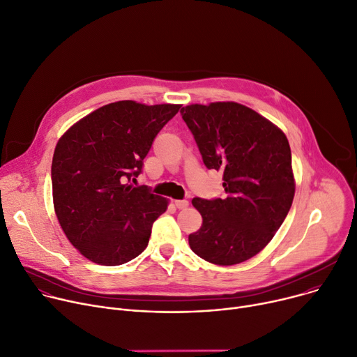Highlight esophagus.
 Here are the masks:
<instances>
[{
	"instance_id": "obj_1",
	"label": "esophagus",
	"mask_w": 357,
	"mask_h": 357,
	"mask_svg": "<svg viewBox=\"0 0 357 357\" xmlns=\"http://www.w3.org/2000/svg\"><path fill=\"white\" fill-rule=\"evenodd\" d=\"M174 204H175V206L178 209H183V208H186L189 205V202L186 199H176V201H174Z\"/></svg>"
}]
</instances>
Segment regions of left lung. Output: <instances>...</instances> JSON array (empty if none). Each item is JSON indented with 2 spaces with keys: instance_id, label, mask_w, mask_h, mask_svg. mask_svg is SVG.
<instances>
[{
  "instance_id": "8db88e82",
  "label": "left lung",
  "mask_w": 357,
  "mask_h": 357,
  "mask_svg": "<svg viewBox=\"0 0 357 357\" xmlns=\"http://www.w3.org/2000/svg\"><path fill=\"white\" fill-rule=\"evenodd\" d=\"M208 169L222 171L224 198H194L202 227L191 250L208 263L234 266L263 250L294 198L289 140L252 109L218 102L181 109Z\"/></svg>"
}]
</instances>
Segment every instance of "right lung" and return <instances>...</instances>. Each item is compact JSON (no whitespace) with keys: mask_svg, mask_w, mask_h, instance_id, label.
Returning a JSON list of instances; mask_svg holds the SVG:
<instances>
[{"mask_svg":"<svg viewBox=\"0 0 357 357\" xmlns=\"http://www.w3.org/2000/svg\"><path fill=\"white\" fill-rule=\"evenodd\" d=\"M179 105H106L59 140L52 163L57 220L75 248L100 266H121L149 243L168 201L133 186L160 129Z\"/></svg>","mask_w":357,"mask_h":357,"instance_id":"add662e5","label":"right lung"}]
</instances>
